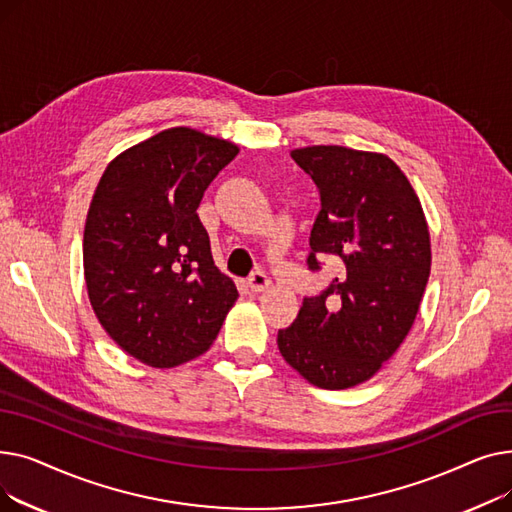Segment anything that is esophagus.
Returning <instances> with one entry per match:
<instances>
[{"label": "esophagus", "instance_id": "obj_1", "mask_svg": "<svg viewBox=\"0 0 512 512\" xmlns=\"http://www.w3.org/2000/svg\"><path fill=\"white\" fill-rule=\"evenodd\" d=\"M249 286L251 290L257 294V292H263L267 286H270V278H267V274L263 270H255L251 276H249Z\"/></svg>", "mask_w": 512, "mask_h": 512}]
</instances>
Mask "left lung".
Wrapping results in <instances>:
<instances>
[{
    "instance_id": "8db88e82",
    "label": "left lung",
    "mask_w": 512,
    "mask_h": 512,
    "mask_svg": "<svg viewBox=\"0 0 512 512\" xmlns=\"http://www.w3.org/2000/svg\"><path fill=\"white\" fill-rule=\"evenodd\" d=\"M313 178L321 209L307 265L326 257L342 274L278 332V348L307 382L326 390L367 382L407 338L432 265L421 203L394 161L338 145L294 149Z\"/></svg>"
}]
</instances>
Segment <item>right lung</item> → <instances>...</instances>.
Masks as SVG:
<instances>
[{"label":"right lung","instance_id":"1","mask_svg":"<svg viewBox=\"0 0 512 512\" xmlns=\"http://www.w3.org/2000/svg\"><path fill=\"white\" fill-rule=\"evenodd\" d=\"M238 147L168 128L120 153L93 195L83 242L89 301L130 357L176 367L203 355L238 299L197 207Z\"/></svg>","mask_w":512,"mask_h":512}]
</instances>
